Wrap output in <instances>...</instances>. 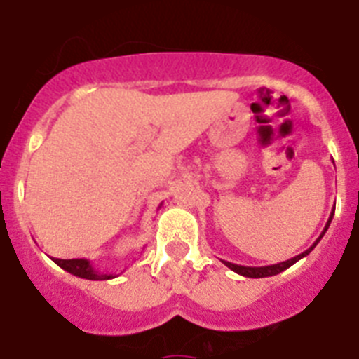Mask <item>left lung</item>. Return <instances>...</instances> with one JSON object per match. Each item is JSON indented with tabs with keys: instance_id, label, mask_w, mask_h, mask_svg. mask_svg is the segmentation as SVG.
I'll list each match as a JSON object with an SVG mask.
<instances>
[{
	"instance_id": "left-lung-1",
	"label": "left lung",
	"mask_w": 359,
	"mask_h": 359,
	"mask_svg": "<svg viewBox=\"0 0 359 359\" xmlns=\"http://www.w3.org/2000/svg\"><path fill=\"white\" fill-rule=\"evenodd\" d=\"M332 215H334V210H332L331 215H329V221H327V224H325V228H323L322 236H320L318 239H316L315 243H313V246H311V248H307L304 253H300V255H297V257H293V259H290V261L278 262V264H271V266H259V268H257V266L233 264V262H228V261H223V264L228 266V268H230L231 271H236V273L243 275V277H250V278H264V277H273V275H278V273H280V271H284V269H287V268H290V266H293L294 262L300 261L302 257L309 255V253L313 252V248H315L316 244L320 243V239H322V237H323V233L327 231L329 224H331V221H332Z\"/></svg>"
}]
</instances>
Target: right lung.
<instances>
[{
    "label": "right lung",
    "instance_id": "add662e5",
    "mask_svg": "<svg viewBox=\"0 0 359 359\" xmlns=\"http://www.w3.org/2000/svg\"><path fill=\"white\" fill-rule=\"evenodd\" d=\"M57 266H61L65 271L75 275V277L86 278V280H109L118 275L115 273H100L98 269L91 266L88 259H53Z\"/></svg>",
    "mask_w": 359,
    "mask_h": 359
}]
</instances>
